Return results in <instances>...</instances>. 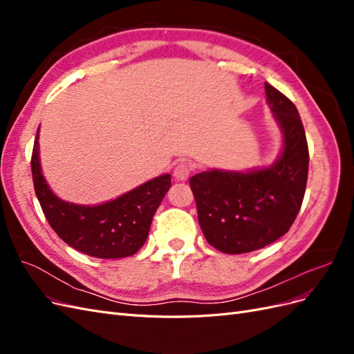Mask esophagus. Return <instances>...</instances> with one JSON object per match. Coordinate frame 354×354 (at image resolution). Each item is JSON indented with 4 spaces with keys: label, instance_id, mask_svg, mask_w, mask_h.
Listing matches in <instances>:
<instances>
[{
    "label": "esophagus",
    "instance_id": "34e87169",
    "mask_svg": "<svg viewBox=\"0 0 354 354\" xmlns=\"http://www.w3.org/2000/svg\"><path fill=\"white\" fill-rule=\"evenodd\" d=\"M190 171H192V165L187 162H180L176 165L174 168V178L177 181H186L190 176Z\"/></svg>",
    "mask_w": 354,
    "mask_h": 354
}]
</instances>
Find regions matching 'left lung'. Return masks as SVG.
<instances>
[{
  "label": "left lung",
  "instance_id": "1",
  "mask_svg": "<svg viewBox=\"0 0 354 354\" xmlns=\"http://www.w3.org/2000/svg\"><path fill=\"white\" fill-rule=\"evenodd\" d=\"M267 104L282 133L274 162L248 171L209 169L190 178L203 236L224 254L264 248L289 230L301 208L308 147L295 104L264 84Z\"/></svg>",
  "mask_w": 354,
  "mask_h": 354
}]
</instances>
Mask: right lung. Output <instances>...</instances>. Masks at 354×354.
Wrapping results in <instances>:
<instances>
[{"mask_svg": "<svg viewBox=\"0 0 354 354\" xmlns=\"http://www.w3.org/2000/svg\"><path fill=\"white\" fill-rule=\"evenodd\" d=\"M39 128L32 151V178L39 205L59 238L95 259H122L142 248L152 218L171 187V176L146 181L116 199L99 205H78L60 199L42 176Z\"/></svg>", "mask_w": 354, "mask_h": 354, "instance_id": "obj_1", "label": "right lung"}]
</instances>
